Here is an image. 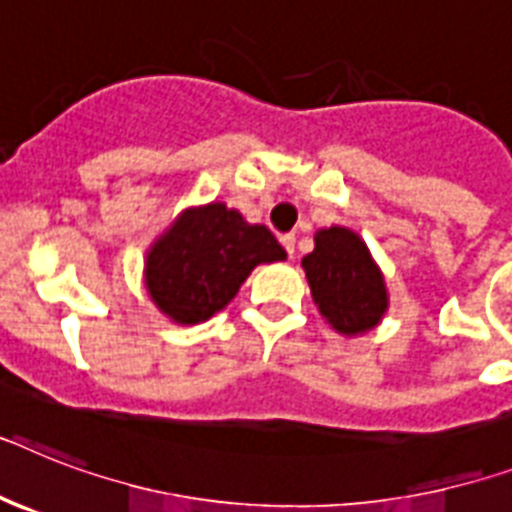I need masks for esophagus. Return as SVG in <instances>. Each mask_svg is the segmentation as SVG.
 Listing matches in <instances>:
<instances>
[{
    "mask_svg": "<svg viewBox=\"0 0 512 512\" xmlns=\"http://www.w3.org/2000/svg\"><path fill=\"white\" fill-rule=\"evenodd\" d=\"M281 244H284V249L289 252V257H294V244H297V236L284 234V236H281Z\"/></svg>",
    "mask_w": 512,
    "mask_h": 512,
    "instance_id": "esophagus-1",
    "label": "esophagus"
}]
</instances>
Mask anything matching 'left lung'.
I'll list each match as a JSON object with an SVG mask.
<instances>
[{
    "instance_id": "left-lung-1",
    "label": "left lung",
    "mask_w": 512,
    "mask_h": 512,
    "mask_svg": "<svg viewBox=\"0 0 512 512\" xmlns=\"http://www.w3.org/2000/svg\"><path fill=\"white\" fill-rule=\"evenodd\" d=\"M315 305L339 334L371 331L386 313V286L365 242L350 228H323L302 260Z\"/></svg>"
}]
</instances>
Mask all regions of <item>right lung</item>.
<instances>
[{
  "instance_id": "right-lung-1",
  "label": "right lung",
  "mask_w": 512,
  "mask_h": 512,
  "mask_svg": "<svg viewBox=\"0 0 512 512\" xmlns=\"http://www.w3.org/2000/svg\"><path fill=\"white\" fill-rule=\"evenodd\" d=\"M284 257L268 228L213 202L181 215L149 249L147 292L176 323L207 321L236 297L255 265Z\"/></svg>"
}]
</instances>
